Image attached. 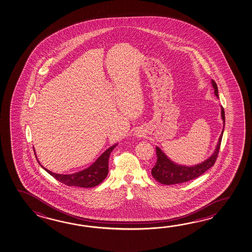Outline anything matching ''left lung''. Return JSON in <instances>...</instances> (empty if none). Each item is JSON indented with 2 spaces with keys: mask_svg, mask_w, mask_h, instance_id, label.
I'll return each instance as SVG.
<instances>
[{
  "mask_svg": "<svg viewBox=\"0 0 252 252\" xmlns=\"http://www.w3.org/2000/svg\"><path fill=\"white\" fill-rule=\"evenodd\" d=\"M212 88L214 89L215 95L217 97H219L218 87H217L216 82L213 80H212ZM220 108L221 119L223 120V129H222L220 136L219 138L215 150L213 151L212 156L202 163L195 165L187 166V165L179 164L173 162L163 153V150L157 146L156 151H157L158 160L151 171V174L154 177L155 180H157L159 183L164 184V185H173V184L183 183V182L192 181L194 179L198 178L214 165L220 151L221 140H222L224 128H225V111L223 107L220 106Z\"/></svg>",
  "mask_w": 252,
  "mask_h": 252,
  "instance_id": "left-lung-1",
  "label": "left lung"
}]
</instances>
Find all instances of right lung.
Wrapping results in <instances>:
<instances>
[{"instance_id": "1", "label": "right lung", "mask_w": 252, "mask_h": 252, "mask_svg": "<svg viewBox=\"0 0 252 252\" xmlns=\"http://www.w3.org/2000/svg\"><path fill=\"white\" fill-rule=\"evenodd\" d=\"M118 143L114 145L111 146L109 149H107L103 153H102L99 158H98L95 162H94L89 167L86 168L80 172H74L71 174H59L56 172H50L48 169L43 167L40 164L39 160L37 158L35 150V154L37 161L39 162L40 166L44 169L45 171L49 172L51 176H53L56 180L62 182L63 184L70 187H80V188H93L95 186L99 185L102 183V181L106 178L109 172V158L111 155V151L114 150Z\"/></svg>"}]
</instances>
